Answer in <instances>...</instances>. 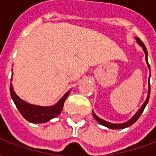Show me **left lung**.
<instances>
[{
    "label": "left lung",
    "instance_id": "8db88e82",
    "mask_svg": "<svg viewBox=\"0 0 156 156\" xmlns=\"http://www.w3.org/2000/svg\"><path fill=\"white\" fill-rule=\"evenodd\" d=\"M136 39V41L137 42L140 44V46H141L142 48H143V50H144V53H145V61L147 62V65H148V68L150 69V72H151V67H150V64H149V62H148V51H147V49L145 48V46L144 44L142 42L140 39L139 38V37H135ZM150 78H151V75H150ZM150 78H149V86H148V96L147 98H146V100L144 101V103L143 104V105L141 106L140 108L137 111V113L135 114V115L133 116V117L131 118L127 122H125V123H123V124H113V123H109L108 121H105L104 119H100L99 117H98L97 115H95L94 112L93 111V116L94 118L95 119V120L98 122L99 124H102V125H104L105 127L108 128V129H124V128H127V127H129L130 125L135 123L136 121L138 120V119L140 117L141 114L143 113L144 111V108H145V106L146 105L148 104V102H149V98H150V94H151V84H150Z\"/></svg>",
    "mask_w": 156,
    "mask_h": 156
}]
</instances>
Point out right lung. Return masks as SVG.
<instances>
[{"instance_id":"obj_1","label":"right lung","mask_w":156,"mask_h":156,"mask_svg":"<svg viewBox=\"0 0 156 156\" xmlns=\"http://www.w3.org/2000/svg\"><path fill=\"white\" fill-rule=\"evenodd\" d=\"M10 93H11L12 100L15 103L16 106L18 108L21 115L29 122L34 123V124H39V123H46L51 119L57 117L61 113L63 108L65 100L68 98L70 90L67 92L64 96L56 105L49 106V107L30 105L28 103L23 101L16 94V93L13 90L12 83H10Z\"/></svg>"}]
</instances>
